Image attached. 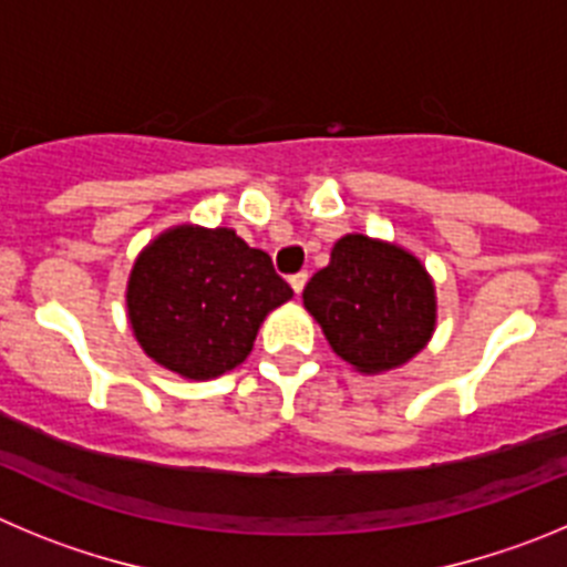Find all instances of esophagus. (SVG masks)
<instances>
[{"instance_id": "34e87169", "label": "esophagus", "mask_w": 567, "mask_h": 567, "mask_svg": "<svg viewBox=\"0 0 567 567\" xmlns=\"http://www.w3.org/2000/svg\"><path fill=\"white\" fill-rule=\"evenodd\" d=\"M305 282H308V274H305V271H299V274H293V277H290V288H293L296 296L302 293Z\"/></svg>"}]
</instances>
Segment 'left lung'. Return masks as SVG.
<instances>
[{
    "mask_svg": "<svg viewBox=\"0 0 567 567\" xmlns=\"http://www.w3.org/2000/svg\"><path fill=\"white\" fill-rule=\"evenodd\" d=\"M302 299L330 347L361 372L404 364L435 328V288L426 268L364 234L336 243L330 265L310 277Z\"/></svg>",
    "mask_w": 567,
    "mask_h": 567,
    "instance_id": "obj_1",
    "label": "left lung"
}]
</instances>
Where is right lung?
Segmentation results:
<instances>
[{"mask_svg": "<svg viewBox=\"0 0 567 567\" xmlns=\"http://www.w3.org/2000/svg\"><path fill=\"white\" fill-rule=\"evenodd\" d=\"M290 296L271 257L231 228L181 226L137 257L126 308L146 355L206 381L248 359L268 310Z\"/></svg>", "mask_w": 567, "mask_h": 567, "instance_id": "1", "label": "right lung"}]
</instances>
